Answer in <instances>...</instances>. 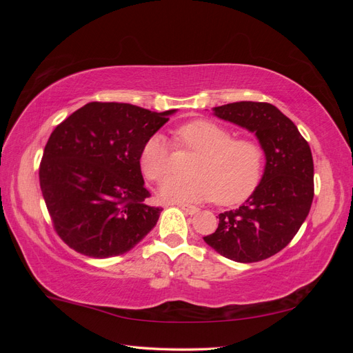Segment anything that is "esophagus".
<instances>
[{
    "mask_svg": "<svg viewBox=\"0 0 353 353\" xmlns=\"http://www.w3.org/2000/svg\"><path fill=\"white\" fill-rule=\"evenodd\" d=\"M178 208L183 209L184 212H187L188 215H196V213L199 212V208L194 206V205H188V203H176Z\"/></svg>",
    "mask_w": 353,
    "mask_h": 353,
    "instance_id": "1",
    "label": "esophagus"
}]
</instances>
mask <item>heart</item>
Segmentation results:
<instances>
[{
  "instance_id": "b5f03b06",
  "label": "heart",
  "mask_w": 353,
  "mask_h": 353,
  "mask_svg": "<svg viewBox=\"0 0 353 353\" xmlns=\"http://www.w3.org/2000/svg\"><path fill=\"white\" fill-rule=\"evenodd\" d=\"M181 147L200 153L190 178H170L160 188L166 201L193 203L216 199L232 206L248 200L263 172V148L250 138H234L228 128L206 119L191 121L175 132ZM140 168L147 179L163 183L172 172L170 144L163 135L148 138L140 153Z\"/></svg>"
}]
</instances>
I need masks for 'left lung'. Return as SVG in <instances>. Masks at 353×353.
Wrapping results in <instances>:
<instances>
[{"label":"left lung","instance_id":"left-lung-1","mask_svg":"<svg viewBox=\"0 0 353 353\" xmlns=\"http://www.w3.org/2000/svg\"><path fill=\"white\" fill-rule=\"evenodd\" d=\"M213 114L254 132L266 163L254 193L239 209L219 213L216 231L203 240L231 261L268 259L293 240L311 210V147L297 126L270 103H230L213 108Z\"/></svg>","mask_w":353,"mask_h":353}]
</instances>
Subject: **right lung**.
Segmentation results:
<instances>
[{"label":"right lung","mask_w":353,"mask_h":353,"mask_svg":"<svg viewBox=\"0 0 353 353\" xmlns=\"http://www.w3.org/2000/svg\"><path fill=\"white\" fill-rule=\"evenodd\" d=\"M175 110L92 101L51 132L39 165V185L59 237L90 258L131 250L157 223L148 206L140 153Z\"/></svg>","instance_id":"obj_1"}]
</instances>
